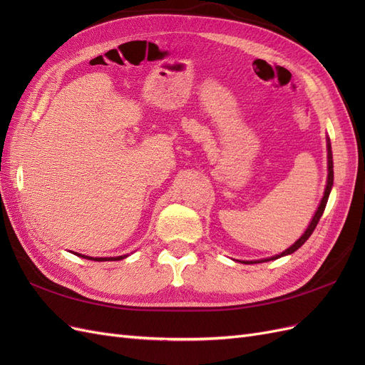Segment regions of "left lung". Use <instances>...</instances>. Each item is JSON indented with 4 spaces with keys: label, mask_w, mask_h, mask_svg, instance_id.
Returning <instances> with one entry per match:
<instances>
[{
    "label": "left lung",
    "mask_w": 365,
    "mask_h": 365,
    "mask_svg": "<svg viewBox=\"0 0 365 365\" xmlns=\"http://www.w3.org/2000/svg\"><path fill=\"white\" fill-rule=\"evenodd\" d=\"M332 187H334V157H332V146H330V138L327 137V182H326V189H324V195L322 197V202H319L317 212H315V215H314V217L311 220V224L307 225L304 233L300 236V239H297L288 250H284L280 254H275V256H272V257H267V259H262V260H239V262L247 263V264L248 263H262V262H269V260L280 259L283 256H289V254L295 252L314 233V230H315V227L318 224L319 217L323 216V212H324V208H326V204H327L329 195H330V190H332Z\"/></svg>",
    "instance_id": "obj_1"
}]
</instances>
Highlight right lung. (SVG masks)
Masks as SVG:
<instances>
[{
    "mask_svg": "<svg viewBox=\"0 0 365 365\" xmlns=\"http://www.w3.org/2000/svg\"><path fill=\"white\" fill-rule=\"evenodd\" d=\"M73 254H76L77 257H83V259H88V260H96V262H106V260H121L125 259L128 256H117V257H90V256H85V254H79V252H74L71 251Z\"/></svg>",
    "mask_w": 365,
    "mask_h": 365,
    "instance_id": "1",
    "label": "right lung"
}]
</instances>
